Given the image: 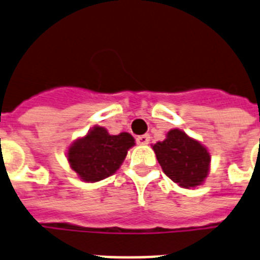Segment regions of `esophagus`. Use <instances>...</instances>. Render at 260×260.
Segmentation results:
<instances>
[{"mask_svg": "<svg viewBox=\"0 0 260 260\" xmlns=\"http://www.w3.org/2000/svg\"><path fill=\"white\" fill-rule=\"evenodd\" d=\"M137 143L141 146L143 145H149L150 143V135L145 134V135H139L138 138H137Z\"/></svg>", "mask_w": 260, "mask_h": 260, "instance_id": "esophagus-1", "label": "esophagus"}]
</instances>
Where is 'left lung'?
Wrapping results in <instances>:
<instances>
[{"instance_id": "1", "label": "left lung", "mask_w": 260, "mask_h": 260, "mask_svg": "<svg viewBox=\"0 0 260 260\" xmlns=\"http://www.w3.org/2000/svg\"><path fill=\"white\" fill-rule=\"evenodd\" d=\"M151 146L162 170L174 183L183 188H195L205 183L211 155L198 139L179 128H171L166 139Z\"/></svg>"}]
</instances>
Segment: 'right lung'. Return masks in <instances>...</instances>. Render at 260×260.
<instances>
[{
  "label": "right lung",
  "mask_w": 260,
  "mask_h": 260,
  "mask_svg": "<svg viewBox=\"0 0 260 260\" xmlns=\"http://www.w3.org/2000/svg\"><path fill=\"white\" fill-rule=\"evenodd\" d=\"M134 145L135 139L128 133L113 135L102 126H94L70 143L66 156L81 181L94 183L113 175Z\"/></svg>",
  "instance_id": "right-lung-1"
}]
</instances>
